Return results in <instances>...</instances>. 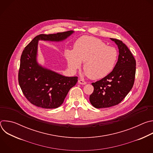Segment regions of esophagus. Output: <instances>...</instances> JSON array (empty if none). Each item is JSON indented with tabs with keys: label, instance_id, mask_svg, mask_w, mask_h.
<instances>
[{
	"label": "esophagus",
	"instance_id": "esophagus-1",
	"mask_svg": "<svg viewBox=\"0 0 153 153\" xmlns=\"http://www.w3.org/2000/svg\"><path fill=\"white\" fill-rule=\"evenodd\" d=\"M78 83L81 84V85H85V84L86 83V82L85 80H83L79 79V80H78Z\"/></svg>",
	"mask_w": 153,
	"mask_h": 153
}]
</instances>
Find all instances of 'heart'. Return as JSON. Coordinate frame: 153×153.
<instances>
[{
    "label": "heart",
    "mask_w": 153,
    "mask_h": 153,
    "mask_svg": "<svg viewBox=\"0 0 153 153\" xmlns=\"http://www.w3.org/2000/svg\"><path fill=\"white\" fill-rule=\"evenodd\" d=\"M65 56L72 71L79 69L83 62L85 74L97 80L105 77L113 70L118 51L113 47L106 46L99 39L85 36L76 42L74 50H65Z\"/></svg>",
    "instance_id": "1"
}]
</instances>
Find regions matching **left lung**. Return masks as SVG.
<instances>
[{"mask_svg": "<svg viewBox=\"0 0 153 153\" xmlns=\"http://www.w3.org/2000/svg\"><path fill=\"white\" fill-rule=\"evenodd\" d=\"M110 39L118 47V60L110 74L91 83L94 91L90 96V101L96 108L118 105L132 89L134 82L136 63L134 56L121 40Z\"/></svg>", "mask_w": 153, "mask_h": 153, "instance_id": "obj_1", "label": "left lung"}]
</instances>
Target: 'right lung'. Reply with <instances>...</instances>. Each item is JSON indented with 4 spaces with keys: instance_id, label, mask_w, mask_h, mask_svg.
I'll list each match as a JSON object with an SVG mask.
<instances>
[{
    "instance_id": "add662e5",
    "label": "right lung",
    "mask_w": 153,
    "mask_h": 153,
    "mask_svg": "<svg viewBox=\"0 0 153 153\" xmlns=\"http://www.w3.org/2000/svg\"><path fill=\"white\" fill-rule=\"evenodd\" d=\"M73 31L35 37L25 48L20 57L19 83L27 100L38 107L52 109L60 106L70 90L77 82V77H65L43 67L37 61L39 40L63 41Z\"/></svg>"
}]
</instances>
